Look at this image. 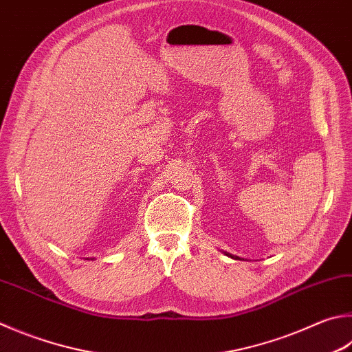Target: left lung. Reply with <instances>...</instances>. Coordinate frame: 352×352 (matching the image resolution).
Listing matches in <instances>:
<instances>
[{
    "instance_id": "8db88e82",
    "label": "left lung",
    "mask_w": 352,
    "mask_h": 352,
    "mask_svg": "<svg viewBox=\"0 0 352 352\" xmlns=\"http://www.w3.org/2000/svg\"><path fill=\"white\" fill-rule=\"evenodd\" d=\"M226 255H229V257H232V258H235V260H239V257H234V255H231V254H226Z\"/></svg>"
}]
</instances>
